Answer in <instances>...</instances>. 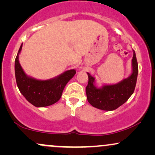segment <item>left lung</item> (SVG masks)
Instances as JSON below:
<instances>
[{
    "label": "left lung",
    "mask_w": 155,
    "mask_h": 155,
    "mask_svg": "<svg viewBox=\"0 0 155 155\" xmlns=\"http://www.w3.org/2000/svg\"><path fill=\"white\" fill-rule=\"evenodd\" d=\"M138 67L136 56L133 50L132 73L128 77L114 84L96 85L95 79L87 73L89 81L86 87L88 102L93 107L104 111H113L124 104L133 95L136 87Z\"/></svg>",
    "instance_id": "1"
}]
</instances>
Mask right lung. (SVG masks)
I'll list each match as a JSON object with an SVG mask.
<instances>
[{"instance_id": "1", "label": "right lung", "mask_w": 155, "mask_h": 155, "mask_svg": "<svg viewBox=\"0 0 155 155\" xmlns=\"http://www.w3.org/2000/svg\"><path fill=\"white\" fill-rule=\"evenodd\" d=\"M22 44L15 59V71L17 87L26 100L35 107H46L60 100L65 85L76 74L75 69L66 71L52 79L39 80L28 76L19 61Z\"/></svg>"}]
</instances>
